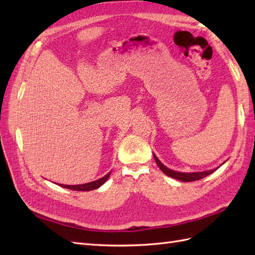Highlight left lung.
Wrapping results in <instances>:
<instances>
[{
    "label": "left lung",
    "instance_id": "left-lung-1",
    "mask_svg": "<svg viewBox=\"0 0 255 255\" xmlns=\"http://www.w3.org/2000/svg\"><path fill=\"white\" fill-rule=\"evenodd\" d=\"M153 158L156 162V164L160 167V170L164 173L165 175L171 176L173 178H176L178 181L182 182H193V181H198L200 178H203L205 176H207L211 173H214L216 170L218 169H214V170H209V171H203V172H192V173H182V172H177V171H173L169 167H166L165 165H163L161 163V161L156 158V155L153 154Z\"/></svg>",
    "mask_w": 255,
    "mask_h": 255
}]
</instances>
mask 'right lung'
I'll use <instances>...</instances> for the list:
<instances>
[{
  "label": "right lung",
  "mask_w": 255,
  "mask_h": 255,
  "mask_svg": "<svg viewBox=\"0 0 255 255\" xmlns=\"http://www.w3.org/2000/svg\"><path fill=\"white\" fill-rule=\"evenodd\" d=\"M110 175H111V172L107 173L105 176H103L102 178H100V180H96L94 182H90V183H86V184H82V185H62V184H61L60 186L64 187V188L72 189V191H82V192L92 191V189H96V188H99L100 186H102L103 184H104L108 180Z\"/></svg>",
  "instance_id": "obj_1"
}]
</instances>
